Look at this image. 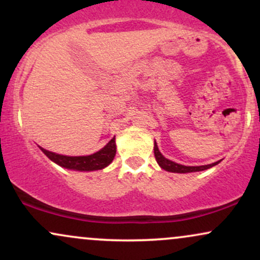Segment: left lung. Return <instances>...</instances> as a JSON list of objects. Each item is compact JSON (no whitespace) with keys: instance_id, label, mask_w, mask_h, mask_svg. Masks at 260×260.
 Segmentation results:
<instances>
[{"instance_id":"1","label":"left lung","mask_w":260,"mask_h":260,"mask_svg":"<svg viewBox=\"0 0 260 260\" xmlns=\"http://www.w3.org/2000/svg\"><path fill=\"white\" fill-rule=\"evenodd\" d=\"M154 154H155V159H156L157 164H159L161 169L166 170V171H170V172H177V174H187V172L203 171V170L213 168V166H215L220 162V161H217V162L210 164V165H203V166L180 165V164H176V162H174V161H171V160L166 159V157H164L159 151V148H157L156 143H155V145H154Z\"/></svg>"}]
</instances>
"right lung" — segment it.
Here are the masks:
<instances>
[{
    "label": "right lung",
    "mask_w": 260,
    "mask_h": 260,
    "mask_svg": "<svg viewBox=\"0 0 260 260\" xmlns=\"http://www.w3.org/2000/svg\"><path fill=\"white\" fill-rule=\"evenodd\" d=\"M41 150L50 160L62 168L78 170V171H94V170L106 168L112 162L116 155V143L115 138H112L103 149L88 156H66V155L52 153L44 148H41Z\"/></svg>",
    "instance_id": "add662e5"
}]
</instances>
